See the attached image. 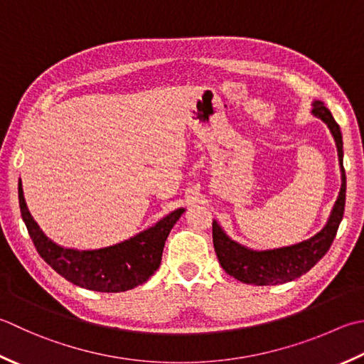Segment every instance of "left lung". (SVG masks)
<instances>
[{"mask_svg":"<svg viewBox=\"0 0 364 364\" xmlns=\"http://www.w3.org/2000/svg\"><path fill=\"white\" fill-rule=\"evenodd\" d=\"M312 113L326 123L336 141L338 156L343 172V186L336 203L333 206L330 220L314 237L301 241V243L272 249V251H252L232 241L223 229L213 220V245L218 255L219 265L225 269L227 274L243 284L254 286H276L294 281L301 274L308 273L316 263L328 252V249L336 237L338 227L344 216L346 206V170L343 166V134L339 124L334 121L331 112L326 109L323 102L314 101Z\"/></svg>","mask_w":364,"mask_h":364,"instance_id":"left-lung-1","label":"left lung"}]
</instances>
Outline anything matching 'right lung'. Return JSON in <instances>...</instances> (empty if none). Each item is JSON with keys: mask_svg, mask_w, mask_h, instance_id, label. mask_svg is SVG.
I'll return each mask as SVG.
<instances>
[{"mask_svg": "<svg viewBox=\"0 0 364 364\" xmlns=\"http://www.w3.org/2000/svg\"><path fill=\"white\" fill-rule=\"evenodd\" d=\"M18 205L28 233L41 257L64 279L75 286L107 294L131 290L154 274L161 265L168 233L184 213V208L175 210L151 229L119 245L96 251H75L56 246L39 230L26 208L20 183Z\"/></svg>", "mask_w": 364, "mask_h": 364, "instance_id": "1", "label": "right lung"}]
</instances>
